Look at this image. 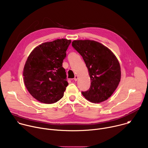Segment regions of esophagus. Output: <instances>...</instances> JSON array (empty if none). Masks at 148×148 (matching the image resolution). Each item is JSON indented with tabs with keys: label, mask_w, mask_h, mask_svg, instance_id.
I'll use <instances>...</instances> for the list:
<instances>
[{
	"label": "esophagus",
	"mask_w": 148,
	"mask_h": 148,
	"mask_svg": "<svg viewBox=\"0 0 148 148\" xmlns=\"http://www.w3.org/2000/svg\"><path fill=\"white\" fill-rule=\"evenodd\" d=\"M78 78V75H75V77H74V81H77Z\"/></svg>",
	"instance_id": "esophagus-1"
}]
</instances>
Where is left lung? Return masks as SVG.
Returning <instances> with one entry per match:
<instances>
[{
	"instance_id": "left-lung-1",
	"label": "left lung",
	"mask_w": 148,
	"mask_h": 148,
	"mask_svg": "<svg viewBox=\"0 0 148 148\" xmlns=\"http://www.w3.org/2000/svg\"><path fill=\"white\" fill-rule=\"evenodd\" d=\"M72 46L82 57L91 79L90 88L82 94L94 103L108 99L121 80L117 58L108 48L94 40H74Z\"/></svg>"
}]
</instances>
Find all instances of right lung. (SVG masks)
I'll return each instance as SVG.
<instances>
[{
    "instance_id": "1",
    "label": "right lung",
    "mask_w": 148,
    "mask_h": 148,
    "mask_svg": "<svg viewBox=\"0 0 148 148\" xmlns=\"http://www.w3.org/2000/svg\"><path fill=\"white\" fill-rule=\"evenodd\" d=\"M71 42L66 38L46 42L29 56L23 69L24 82L29 93L40 102L53 103L64 95L69 83L62 66Z\"/></svg>"
}]
</instances>
